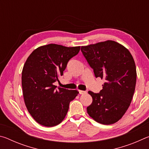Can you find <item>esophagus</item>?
Segmentation results:
<instances>
[{
	"label": "esophagus",
	"instance_id": "1",
	"mask_svg": "<svg viewBox=\"0 0 149 149\" xmlns=\"http://www.w3.org/2000/svg\"><path fill=\"white\" fill-rule=\"evenodd\" d=\"M79 93L80 95H81V94H85V93H87V91H85L79 90Z\"/></svg>",
	"mask_w": 149,
	"mask_h": 149
}]
</instances>
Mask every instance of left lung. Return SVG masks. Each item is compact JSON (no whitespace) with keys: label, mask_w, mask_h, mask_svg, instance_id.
Wrapping results in <instances>:
<instances>
[{"label":"left lung","mask_w":149,"mask_h":149,"mask_svg":"<svg viewBox=\"0 0 149 149\" xmlns=\"http://www.w3.org/2000/svg\"><path fill=\"white\" fill-rule=\"evenodd\" d=\"M96 77L104 79L99 93L89 91L93 98L87 113L104 125L117 122L125 113L135 92L136 66L132 55L125 47L114 41L98 42L81 48Z\"/></svg>","instance_id":"obj_1"}]
</instances>
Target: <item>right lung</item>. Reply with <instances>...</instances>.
<instances>
[{
    "instance_id": "1",
    "label": "right lung",
    "mask_w": 149,
    "mask_h": 149,
    "mask_svg": "<svg viewBox=\"0 0 149 149\" xmlns=\"http://www.w3.org/2000/svg\"><path fill=\"white\" fill-rule=\"evenodd\" d=\"M80 47H66L49 44L34 50L25 62L22 85L27 109L39 124L52 127L61 123L70 102L79 92L58 87L59 81L69 60L78 54Z\"/></svg>"
}]
</instances>
